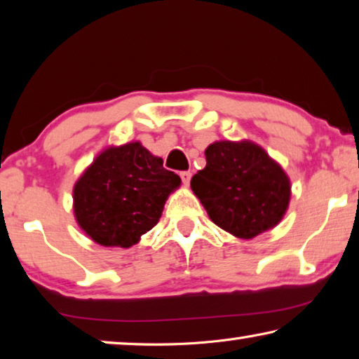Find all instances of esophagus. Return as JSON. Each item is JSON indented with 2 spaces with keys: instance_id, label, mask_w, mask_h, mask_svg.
I'll return each instance as SVG.
<instances>
[{
  "instance_id": "esophagus-1",
  "label": "esophagus",
  "mask_w": 359,
  "mask_h": 359,
  "mask_svg": "<svg viewBox=\"0 0 359 359\" xmlns=\"http://www.w3.org/2000/svg\"><path fill=\"white\" fill-rule=\"evenodd\" d=\"M180 179H182V182H184L185 185H188V184H190V179H191V172L190 171L180 172Z\"/></svg>"
}]
</instances>
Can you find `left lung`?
Wrapping results in <instances>:
<instances>
[{
    "label": "left lung",
    "instance_id": "1",
    "mask_svg": "<svg viewBox=\"0 0 359 359\" xmlns=\"http://www.w3.org/2000/svg\"><path fill=\"white\" fill-rule=\"evenodd\" d=\"M205 168L191 190L217 226L252 239L274 228L288 209L291 185L278 163L250 141H218L205 149Z\"/></svg>",
    "mask_w": 359,
    "mask_h": 359
}]
</instances>
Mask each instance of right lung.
I'll return each instance as SVG.
<instances>
[{
  "instance_id": "add662e5",
  "label": "right lung",
  "mask_w": 359,
  "mask_h": 359,
  "mask_svg": "<svg viewBox=\"0 0 359 359\" xmlns=\"http://www.w3.org/2000/svg\"><path fill=\"white\" fill-rule=\"evenodd\" d=\"M179 185V175L141 142L109 147L76 182V220L96 244L128 248L155 226Z\"/></svg>"
}]
</instances>
